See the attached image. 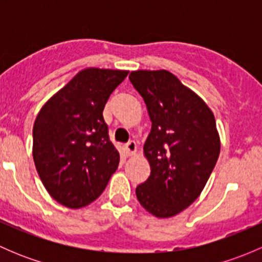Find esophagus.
Masks as SVG:
<instances>
[{"label": "esophagus", "mask_w": 262, "mask_h": 262, "mask_svg": "<svg viewBox=\"0 0 262 262\" xmlns=\"http://www.w3.org/2000/svg\"><path fill=\"white\" fill-rule=\"evenodd\" d=\"M125 148H126V150H128V155L129 156H133V155H136L137 153V144H136V142H129L128 144H126L125 146Z\"/></svg>", "instance_id": "esophagus-1"}]
</instances>
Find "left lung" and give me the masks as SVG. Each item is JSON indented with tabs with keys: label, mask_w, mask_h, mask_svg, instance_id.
Masks as SVG:
<instances>
[{
	"label": "left lung",
	"mask_w": 262,
	"mask_h": 262,
	"mask_svg": "<svg viewBox=\"0 0 262 262\" xmlns=\"http://www.w3.org/2000/svg\"><path fill=\"white\" fill-rule=\"evenodd\" d=\"M129 80L152 121L143 147L150 175L137 186V199L152 215L171 218L190 207L209 180L221 152L215 118L168 71H133Z\"/></svg>",
	"instance_id": "1"
}]
</instances>
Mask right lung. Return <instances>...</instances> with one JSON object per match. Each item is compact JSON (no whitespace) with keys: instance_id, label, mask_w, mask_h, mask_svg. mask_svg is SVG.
Listing matches in <instances>:
<instances>
[{"instance_id":"obj_1","label":"right lung","mask_w":262,"mask_h":262,"mask_svg":"<svg viewBox=\"0 0 262 262\" xmlns=\"http://www.w3.org/2000/svg\"><path fill=\"white\" fill-rule=\"evenodd\" d=\"M129 71L89 67L55 92L38 113L33 158L50 196L80 209L101 195L120 156L109 141L105 104Z\"/></svg>"}]
</instances>
